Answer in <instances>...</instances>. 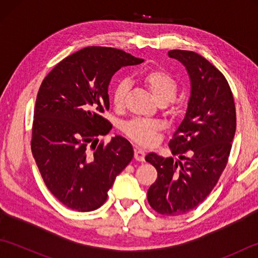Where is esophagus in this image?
<instances>
[{"label":"esophagus","instance_id":"34e87169","mask_svg":"<svg viewBox=\"0 0 258 258\" xmlns=\"http://www.w3.org/2000/svg\"><path fill=\"white\" fill-rule=\"evenodd\" d=\"M134 157H135L136 161L144 162L145 161V152L143 150L139 149V147H136L135 153H134Z\"/></svg>","mask_w":258,"mask_h":258}]
</instances>
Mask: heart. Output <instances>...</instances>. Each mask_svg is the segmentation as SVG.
<instances>
[{"label":"heart","mask_w":258,"mask_h":258,"mask_svg":"<svg viewBox=\"0 0 258 258\" xmlns=\"http://www.w3.org/2000/svg\"><path fill=\"white\" fill-rule=\"evenodd\" d=\"M144 84L158 103H167L174 100L176 96L177 84L171 74L165 71L155 70L146 73L143 76ZM128 92L127 81L122 80L115 85L112 94V102L116 108H122L125 103V97ZM123 132L130 139L138 142L143 146H150L155 143L156 134L160 128L157 122L145 118H133L127 122H124L120 126Z\"/></svg>","instance_id":"b5f03b06"}]
</instances>
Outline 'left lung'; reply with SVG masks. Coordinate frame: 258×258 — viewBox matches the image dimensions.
Wrapping results in <instances>:
<instances>
[{
  "label": "left lung",
  "instance_id": "left-lung-1",
  "mask_svg": "<svg viewBox=\"0 0 258 258\" xmlns=\"http://www.w3.org/2000/svg\"><path fill=\"white\" fill-rule=\"evenodd\" d=\"M168 56L187 71L190 96L185 117L168 144L179 160L156 153L145 157L157 171L147 201L162 215L176 216L199 206L220 179L236 131V111L225 76L205 57L182 50L169 51ZM186 151L189 157L182 155Z\"/></svg>",
  "mask_w": 258,
  "mask_h": 258
}]
</instances>
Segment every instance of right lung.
Masks as SVG:
<instances>
[{
    "instance_id": "obj_1",
    "label": "right lung",
    "mask_w": 258,
    "mask_h": 258,
    "mask_svg": "<svg viewBox=\"0 0 258 258\" xmlns=\"http://www.w3.org/2000/svg\"><path fill=\"white\" fill-rule=\"evenodd\" d=\"M143 58L113 47L89 46L64 58L43 80L32 128V154L46 187L72 210L101 207L115 178L132 161L130 142L116 135L98 143L112 124L108 85L123 67Z\"/></svg>"
}]
</instances>
